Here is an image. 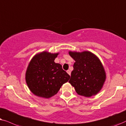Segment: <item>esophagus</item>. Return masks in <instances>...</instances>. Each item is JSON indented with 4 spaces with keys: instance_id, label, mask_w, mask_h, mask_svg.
<instances>
[{
    "instance_id": "34e87169",
    "label": "esophagus",
    "mask_w": 126,
    "mask_h": 126,
    "mask_svg": "<svg viewBox=\"0 0 126 126\" xmlns=\"http://www.w3.org/2000/svg\"><path fill=\"white\" fill-rule=\"evenodd\" d=\"M67 73L70 75H71V71H70V70H67Z\"/></svg>"
}]
</instances>
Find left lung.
<instances>
[{"label":"left lung","mask_w":126,"mask_h":126,"mask_svg":"<svg viewBox=\"0 0 126 126\" xmlns=\"http://www.w3.org/2000/svg\"><path fill=\"white\" fill-rule=\"evenodd\" d=\"M75 62L69 82L78 94L91 97L98 93L105 80V73L100 60L88 51L69 52Z\"/></svg>","instance_id":"left-lung-1"}]
</instances>
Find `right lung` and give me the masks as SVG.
<instances>
[{
    "instance_id": "right-lung-1",
    "label": "right lung",
    "mask_w": 126,
    "mask_h": 126,
    "mask_svg": "<svg viewBox=\"0 0 126 126\" xmlns=\"http://www.w3.org/2000/svg\"><path fill=\"white\" fill-rule=\"evenodd\" d=\"M58 53L43 52L36 55L30 62L26 73L29 89L38 97L48 98L58 93L68 82L70 76L59 63H55Z\"/></svg>"
}]
</instances>
